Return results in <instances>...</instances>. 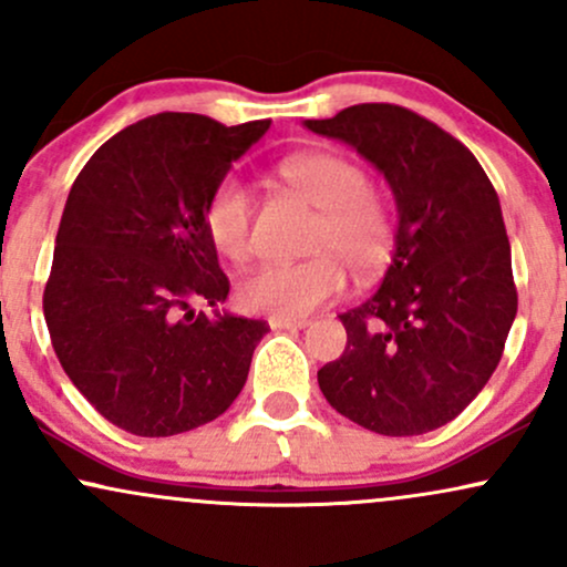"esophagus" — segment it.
<instances>
[{"label": "esophagus", "instance_id": "obj_1", "mask_svg": "<svg viewBox=\"0 0 567 567\" xmlns=\"http://www.w3.org/2000/svg\"><path fill=\"white\" fill-rule=\"evenodd\" d=\"M309 320H288V317H269L271 330H303Z\"/></svg>", "mask_w": 567, "mask_h": 567}]
</instances>
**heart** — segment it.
Segmentation results:
<instances>
[{
	"label": "heart",
	"instance_id": "obj_1",
	"mask_svg": "<svg viewBox=\"0 0 567 567\" xmlns=\"http://www.w3.org/2000/svg\"><path fill=\"white\" fill-rule=\"evenodd\" d=\"M279 175L298 197L320 210L306 261L252 266L237 282V301L247 311L271 317L311 315L333 301L347 285V269L368 279L386 269L396 245L392 202L370 186L368 171L338 152H303L279 165ZM205 234L218 256L243 261L252 250V202L237 178H224L205 205Z\"/></svg>",
	"mask_w": 567,
	"mask_h": 567
}]
</instances>
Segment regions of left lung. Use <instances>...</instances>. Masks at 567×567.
I'll list each match as a JSON object with an SVG mask.
<instances>
[{"label": "left lung", "instance_id": "left-lung-1", "mask_svg": "<svg viewBox=\"0 0 567 567\" xmlns=\"http://www.w3.org/2000/svg\"><path fill=\"white\" fill-rule=\"evenodd\" d=\"M303 125L373 162L400 213L381 288L341 315L347 349L317 373L324 400L386 437L445 426L483 392L517 315L496 188L464 143L394 103Z\"/></svg>", "mask_w": 567, "mask_h": 567}]
</instances>
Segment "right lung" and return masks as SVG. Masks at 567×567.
I'll list each match as a JSON object with an SVG mask.
<instances>
[{
	"label": "right lung",
	"mask_w": 567,
	"mask_h": 567,
	"mask_svg": "<svg viewBox=\"0 0 567 567\" xmlns=\"http://www.w3.org/2000/svg\"><path fill=\"white\" fill-rule=\"evenodd\" d=\"M271 120L226 127L146 116L109 138L71 186L44 285V322L84 400L138 437L210 424L237 400L264 320L218 306L229 277L205 234L213 188Z\"/></svg>",
	"instance_id": "add662e5"
}]
</instances>
